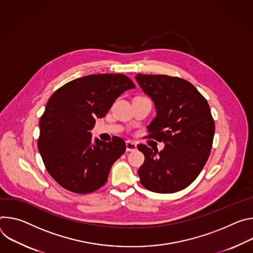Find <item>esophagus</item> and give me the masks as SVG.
<instances>
[{"label": "esophagus", "instance_id": "1", "mask_svg": "<svg viewBox=\"0 0 253 253\" xmlns=\"http://www.w3.org/2000/svg\"><path fill=\"white\" fill-rule=\"evenodd\" d=\"M126 151L127 152H134L136 150V145L134 143H132V142L127 141L126 143Z\"/></svg>", "mask_w": 253, "mask_h": 253}]
</instances>
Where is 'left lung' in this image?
Returning <instances> with one entry per match:
<instances>
[{
  "label": "left lung",
  "mask_w": 253,
  "mask_h": 253,
  "mask_svg": "<svg viewBox=\"0 0 253 253\" xmlns=\"http://www.w3.org/2000/svg\"><path fill=\"white\" fill-rule=\"evenodd\" d=\"M135 80L157 111L147 126L149 137L165 143L161 152L137 146L145 156L137 171L139 181L156 193L183 190L198 177L211 152L215 125L210 106L193 84L182 78L137 73Z\"/></svg>",
  "instance_id": "8db88e82"
}]
</instances>
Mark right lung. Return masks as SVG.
Listing matches in <instances>:
<instances>
[{"label": "right lung", "mask_w": 253, "mask_h": 253, "mask_svg": "<svg viewBox=\"0 0 253 253\" xmlns=\"http://www.w3.org/2000/svg\"><path fill=\"white\" fill-rule=\"evenodd\" d=\"M134 87L124 74H93L64 84L49 98L39 123L38 150L61 187L86 194L105 184L126 143L119 136L109 143L93 142L90 130L122 93Z\"/></svg>", "instance_id": "1"}]
</instances>
